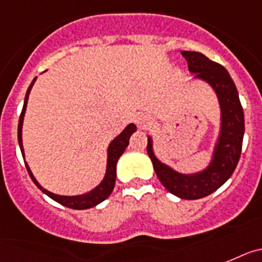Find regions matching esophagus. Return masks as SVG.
Instances as JSON below:
<instances>
[{
    "label": "esophagus",
    "instance_id": "34e87169",
    "mask_svg": "<svg viewBox=\"0 0 262 262\" xmlns=\"http://www.w3.org/2000/svg\"><path fill=\"white\" fill-rule=\"evenodd\" d=\"M136 124L138 125V128L140 129H145L147 125L151 124V118L150 116H147L146 113H138L136 116Z\"/></svg>",
    "mask_w": 262,
    "mask_h": 262
}]
</instances>
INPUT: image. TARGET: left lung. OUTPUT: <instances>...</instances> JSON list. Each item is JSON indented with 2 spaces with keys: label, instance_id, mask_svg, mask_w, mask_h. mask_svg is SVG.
Segmentation results:
<instances>
[{
  "label": "left lung",
  "instance_id": "1",
  "mask_svg": "<svg viewBox=\"0 0 262 262\" xmlns=\"http://www.w3.org/2000/svg\"><path fill=\"white\" fill-rule=\"evenodd\" d=\"M192 79L207 83L215 92L220 108L219 133L212 147L210 162L199 171L183 172L162 162L154 153V142L147 136V154L159 182L169 192L181 199L194 200L212 194L235 171L244 137V112L235 83L226 68L196 51H182Z\"/></svg>",
  "mask_w": 262,
  "mask_h": 262
}]
</instances>
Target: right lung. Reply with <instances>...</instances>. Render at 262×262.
Here are the masks:
<instances>
[{
  "mask_svg": "<svg viewBox=\"0 0 262 262\" xmlns=\"http://www.w3.org/2000/svg\"><path fill=\"white\" fill-rule=\"evenodd\" d=\"M36 77H34L33 81H31L30 87L27 90L26 96H25L24 101V108H22V113L19 116V122H18V144H19V147H21V153L22 157L25 159V150H24V144H22V126H24V118L25 113H26V106L27 101H29V95L31 92V88H33L34 83H35ZM137 130L136 125L129 124L121 133L118 134L117 137L113 138L109 144L108 149H106V169H105V175L104 178L101 179L99 185L96 187H93L92 190H90L88 192H84V194L80 195H58L54 194L51 191L46 190L45 187L39 185V182L36 181L34 174L31 172L30 167L27 165V162L25 161V165H26V169L29 171V175L30 178L33 179V182L36 185V187L42 191L43 194H46L47 196L51 198L52 200H55L58 203H60L62 206L68 207V208H72V210H87V208H92V207L97 206L101 202L106 199L109 195L112 194L113 187H115V182H116V166H117L118 158L122 156V153L125 151V149L128 147L129 145V138H130L132 134Z\"/></svg>",
  "mask_w": 262,
  "mask_h": 262,
  "instance_id": "right-lung-1",
  "label": "right lung"
}]
</instances>
